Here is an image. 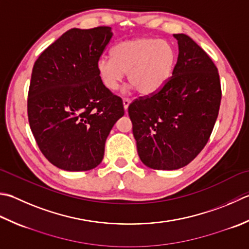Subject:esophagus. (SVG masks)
I'll list each match as a JSON object with an SVG mask.
<instances>
[{
    "label": "esophagus",
    "instance_id": "obj_1",
    "mask_svg": "<svg viewBox=\"0 0 249 249\" xmlns=\"http://www.w3.org/2000/svg\"><path fill=\"white\" fill-rule=\"evenodd\" d=\"M129 104H130V99H128V98L123 99V107H124V110H125V111H127Z\"/></svg>",
    "mask_w": 249,
    "mask_h": 249
}]
</instances>
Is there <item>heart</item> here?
<instances>
[{
    "mask_svg": "<svg viewBox=\"0 0 249 249\" xmlns=\"http://www.w3.org/2000/svg\"><path fill=\"white\" fill-rule=\"evenodd\" d=\"M176 60V52L168 42L142 36L116 44L112 57H101L97 61V71L109 90L118 89L128 73L130 84L140 94L150 95L169 81Z\"/></svg>",
    "mask_w": 249,
    "mask_h": 249,
    "instance_id": "heart-1",
    "label": "heart"
}]
</instances>
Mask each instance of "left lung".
I'll list each match as a JSON object with an SVG mask.
<instances>
[{"label":"left lung","instance_id":"8db88e82","mask_svg":"<svg viewBox=\"0 0 249 249\" xmlns=\"http://www.w3.org/2000/svg\"><path fill=\"white\" fill-rule=\"evenodd\" d=\"M174 37L179 53L172 77L128 107L141 162L159 170L179 169L196 158L211 137L221 100L215 63L186 34Z\"/></svg>","mask_w":249,"mask_h":249}]
</instances>
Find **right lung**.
Listing matches in <instances>:
<instances>
[{
	"label": "right lung",
	"instance_id": "add662e5",
	"mask_svg": "<svg viewBox=\"0 0 249 249\" xmlns=\"http://www.w3.org/2000/svg\"><path fill=\"white\" fill-rule=\"evenodd\" d=\"M110 27L73 28L44 51L33 66L28 118L38 148L56 167L84 172L98 166L123 101L106 89L97 61Z\"/></svg>",
	"mask_w": 249,
	"mask_h": 249
}]
</instances>
